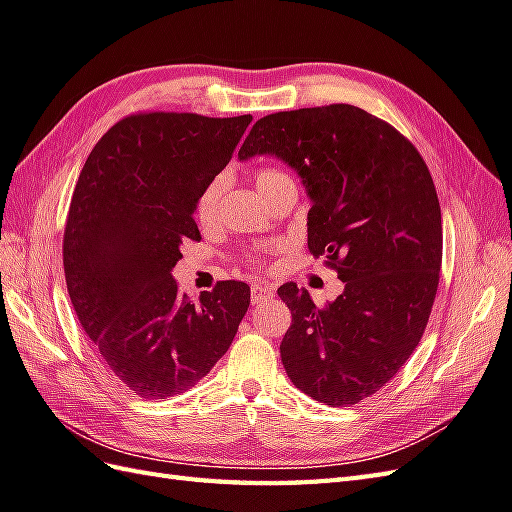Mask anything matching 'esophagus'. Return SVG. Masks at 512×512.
Segmentation results:
<instances>
[{
    "mask_svg": "<svg viewBox=\"0 0 512 512\" xmlns=\"http://www.w3.org/2000/svg\"><path fill=\"white\" fill-rule=\"evenodd\" d=\"M270 296H272V287H270V285L255 283V285L251 287V300H253V305L261 303V300H266V298H270Z\"/></svg>",
    "mask_w": 512,
    "mask_h": 512,
    "instance_id": "esophagus-1",
    "label": "esophagus"
}]
</instances>
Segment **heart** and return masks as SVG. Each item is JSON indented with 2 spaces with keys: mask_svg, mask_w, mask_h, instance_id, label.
<instances>
[{
  "mask_svg": "<svg viewBox=\"0 0 512 512\" xmlns=\"http://www.w3.org/2000/svg\"><path fill=\"white\" fill-rule=\"evenodd\" d=\"M253 181H255L257 192L261 194V199H264V196H268L274 188L281 186V183L292 181V179L287 177L283 170L259 168L257 173H255V177H253ZM222 190H225V177H222V175L214 177L201 190L199 199H196V207H194L196 218H199L201 222H209V220L216 216V207H218V201H220V196H222ZM253 261H261V257H253Z\"/></svg>",
  "mask_w": 512,
  "mask_h": 512,
  "instance_id": "obj_1",
  "label": "heart"
}]
</instances>
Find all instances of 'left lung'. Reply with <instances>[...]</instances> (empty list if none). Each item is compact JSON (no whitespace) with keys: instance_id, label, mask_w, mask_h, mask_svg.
<instances>
[{"instance_id":"1","label":"left lung","mask_w":512,"mask_h":512,"mask_svg":"<svg viewBox=\"0 0 512 512\" xmlns=\"http://www.w3.org/2000/svg\"><path fill=\"white\" fill-rule=\"evenodd\" d=\"M238 155L296 170L311 199L309 251L346 285L324 307L279 287L292 311L283 368L313 400L357 404L413 355L435 303L443 233L430 170L396 127L348 103L268 114Z\"/></svg>"}]
</instances>
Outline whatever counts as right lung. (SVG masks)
Returning a JSON list of instances; mask_svg holds the SVG:
<instances>
[{"instance_id":"obj_1","label":"right lung","mask_w":512,"mask_h":512,"mask_svg":"<svg viewBox=\"0 0 512 512\" xmlns=\"http://www.w3.org/2000/svg\"><path fill=\"white\" fill-rule=\"evenodd\" d=\"M251 121L125 116L75 183L62 240L67 290L99 359L134 396L164 400L194 387L229 350L251 303L240 281H220L192 303L170 274L183 240H201L196 199Z\"/></svg>"}]
</instances>
